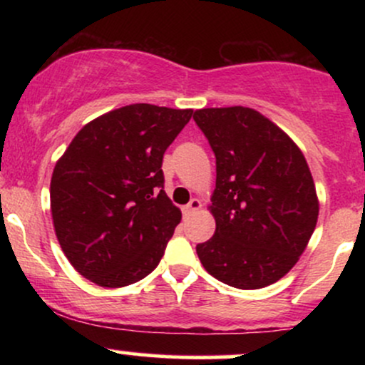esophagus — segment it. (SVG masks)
Returning a JSON list of instances; mask_svg holds the SVG:
<instances>
[{
  "mask_svg": "<svg viewBox=\"0 0 365 365\" xmlns=\"http://www.w3.org/2000/svg\"><path fill=\"white\" fill-rule=\"evenodd\" d=\"M200 206H202V204H200V200H199V199H192L190 202L187 204V206H183L182 211H183V215L188 216V215H192V212L199 211Z\"/></svg>",
  "mask_w": 365,
  "mask_h": 365,
  "instance_id": "obj_1",
  "label": "esophagus"
}]
</instances>
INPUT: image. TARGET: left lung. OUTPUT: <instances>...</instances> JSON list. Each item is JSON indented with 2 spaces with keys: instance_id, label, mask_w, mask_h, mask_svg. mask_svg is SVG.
Returning a JSON list of instances; mask_svg holds the SVG:
<instances>
[{
  "instance_id": "left-lung-1",
  "label": "left lung",
  "mask_w": 365,
  "mask_h": 365,
  "mask_svg": "<svg viewBox=\"0 0 365 365\" xmlns=\"http://www.w3.org/2000/svg\"><path fill=\"white\" fill-rule=\"evenodd\" d=\"M194 120L216 156V232L197 255L230 287L273 284L299 261L319 215L302 150L252 108H204Z\"/></svg>"
}]
</instances>
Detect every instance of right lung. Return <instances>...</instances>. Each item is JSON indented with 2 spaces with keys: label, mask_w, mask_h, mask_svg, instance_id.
<instances>
[{
  "label": "right lung",
  "mask_w": 365,
  "mask_h": 365,
  "mask_svg": "<svg viewBox=\"0 0 365 365\" xmlns=\"http://www.w3.org/2000/svg\"><path fill=\"white\" fill-rule=\"evenodd\" d=\"M192 110L130 104L89 121L51 177L54 232L83 278L120 288L161 261L182 212L165 192V150Z\"/></svg>",
  "instance_id": "add662e5"
}]
</instances>
